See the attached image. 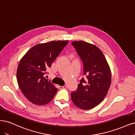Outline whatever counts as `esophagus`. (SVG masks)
Listing matches in <instances>:
<instances>
[{"label": "esophagus", "mask_w": 135, "mask_h": 135, "mask_svg": "<svg viewBox=\"0 0 135 135\" xmlns=\"http://www.w3.org/2000/svg\"><path fill=\"white\" fill-rule=\"evenodd\" d=\"M67 88H68L67 85H64V86H59V88H60V89H66Z\"/></svg>", "instance_id": "1"}]
</instances>
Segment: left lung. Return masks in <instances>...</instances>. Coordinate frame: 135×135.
I'll list each match as a JSON object with an SVG mask.
<instances>
[{
	"instance_id": "8db88e82",
	"label": "left lung",
	"mask_w": 135,
	"mask_h": 135,
	"mask_svg": "<svg viewBox=\"0 0 135 135\" xmlns=\"http://www.w3.org/2000/svg\"><path fill=\"white\" fill-rule=\"evenodd\" d=\"M83 62V75L77 90L72 91L74 104L82 109H90L100 104L107 94L111 83V73L103 54L97 46L86 42L74 41Z\"/></svg>"
}]
</instances>
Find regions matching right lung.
Returning <instances> with one entry per match:
<instances>
[{
    "label": "right lung",
    "instance_id": "obj_1",
    "mask_svg": "<svg viewBox=\"0 0 135 135\" xmlns=\"http://www.w3.org/2000/svg\"><path fill=\"white\" fill-rule=\"evenodd\" d=\"M68 41H50L31 48L21 60L17 71L18 86L26 98L45 105L54 98L57 89L44 77Z\"/></svg>",
    "mask_w": 135,
    "mask_h": 135
}]
</instances>
